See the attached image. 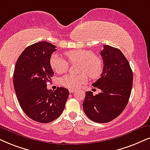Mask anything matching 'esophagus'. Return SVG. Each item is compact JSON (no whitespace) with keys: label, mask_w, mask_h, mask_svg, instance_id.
<instances>
[{"label":"esophagus","mask_w":150,"mask_h":150,"mask_svg":"<svg viewBox=\"0 0 150 150\" xmlns=\"http://www.w3.org/2000/svg\"><path fill=\"white\" fill-rule=\"evenodd\" d=\"M75 89H69V92L70 93H74V92H75Z\"/></svg>","instance_id":"obj_1"}]
</instances>
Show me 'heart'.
Wrapping results in <instances>:
<instances>
[{"mask_svg": "<svg viewBox=\"0 0 150 150\" xmlns=\"http://www.w3.org/2000/svg\"><path fill=\"white\" fill-rule=\"evenodd\" d=\"M71 63H80L79 72L81 75H64L60 79L63 86L69 88H77L86 82L88 76L91 79H98L103 72V62L100 57L95 55L90 50H72L66 53ZM50 65L52 69L57 74L66 73L69 68V62L64 57L54 54L50 59Z\"/></svg>", "mask_w": 150, "mask_h": 150, "instance_id": "heart-1", "label": "heart"}]
</instances>
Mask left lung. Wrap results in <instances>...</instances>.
Instances as JSON below:
<instances>
[{
	"label": "left lung",
	"mask_w": 150,
	"mask_h": 150,
	"mask_svg": "<svg viewBox=\"0 0 150 150\" xmlns=\"http://www.w3.org/2000/svg\"><path fill=\"white\" fill-rule=\"evenodd\" d=\"M100 54L103 59V72L92 86L101 92L93 96L92 91H86L82 105L90 120L106 123L116 118L127 105L133 85V73L128 60L118 48L104 45Z\"/></svg>",
	"instance_id": "8db88e82"
}]
</instances>
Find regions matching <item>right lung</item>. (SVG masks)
I'll return each instance as SVG.
<instances>
[{
    "label": "right lung",
    "mask_w": 150,
    "mask_h": 150,
    "mask_svg": "<svg viewBox=\"0 0 150 150\" xmlns=\"http://www.w3.org/2000/svg\"><path fill=\"white\" fill-rule=\"evenodd\" d=\"M57 47L46 41L28 46L15 65L13 83L17 99L24 113L41 123L54 120L63 112L69 96L67 88L47 89L54 75L50 65L51 54Z\"/></svg>",
    "instance_id": "obj_1"
}]
</instances>
